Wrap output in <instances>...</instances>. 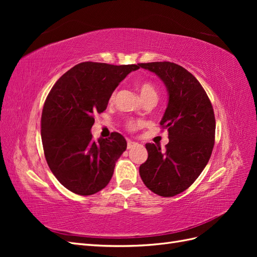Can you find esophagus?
Instances as JSON below:
<instances>
[{
    "label": "esophagus",
    "mask_w": 257,
    "mask_h": 257,
    "mask_svg": "<svg viewBox=\"0 0 257 257\" xmlns=\"http://www.w3.org/2000/svg\"><path fill=\"white\" fill-rule=\"evenodd\" d=\"M138 144L135 142H132V141H127V149H132V148L137 146Z\"/></svg>",
    "instance_id": "obj_1"
}]
</instances>
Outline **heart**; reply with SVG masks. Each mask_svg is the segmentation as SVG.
<instances>
[{
    "label": "heart",
    "instance_id": "obj_1",
    "mask_svg": "<svg viewBox=\"0 0 257 257\" xmlns=\"http://www.w3.org/2000/svg\"><path fill=\"white\" fill-rule=\"evenodd\" d=\"M138 91L139 93H141V96L144 100H147L149 98H157L158 97V93H157V90H155V87L154 85L149 82V81H141L138 83ZM115 97V92H113L111 96H110V100H113ZM142 126V122L141 121H135V120H130L127 123H126V127L127 130L130 131H135L137 130L138 127Z\"/></svg>",
    "mask_w": 257,
    "mask_h": 257
}]
</instances>
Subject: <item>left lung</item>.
I'll use <instances>...</instances> for the list:
<instances>
[{
	"instance_id": "left-lung-1",
	"label": "left lung",
	"mask_w": 257,
	"mask_h": 257,
	"mask_svg": "<svg viewBox=\"0 0 257 257\" xmlns=\"http://www.w3.org/2000/svg\"><path fill=\"white\" fill-rule=\"evenodd\" d=\"M157 74L168 91V105L160 122L169 143L146 144L148 159L139 167L142 180L153 193L172 197L194 183L206 167L214 146L215 118L211 102L199 81L173 62L139 63Z\"/></svg>"
}]
</instances>
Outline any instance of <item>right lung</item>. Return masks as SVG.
Listing matches in <instances>:
<instances>
[{"instance_id": "obj_1", "label": "right lung", "mask_w": 257, "mask_h": 257, "mask_svg": "<svg viewBox=\"0 0 257 257\" xmlns=\"http://www.w3.org/2000/svg\"><path fill=\"white\" fill-rule=\"evenodd\" d=\"M138 68V64L82 62L62 75L50 90L41 120L44 153L54 177L71 192L92 195L109 183L127 144L116 132L93 141L91 127L118 84Z\"/></svg>"}]
</instances>
